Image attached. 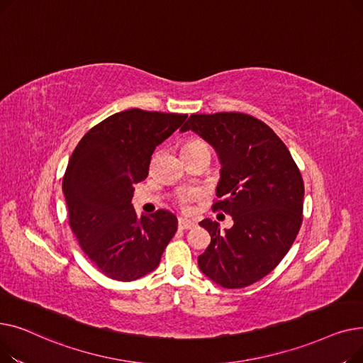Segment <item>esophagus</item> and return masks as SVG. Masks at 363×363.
<instances>
[{
	"label": "esophagus",
	"instance_id": "obj_1",
	"mask_svg": "<svg viewBox=\"0 0 363 363\" xmlns=\"http://www.w3.org/2000/svg\"><path fill=\"white\" fill-rule=\"evenodd\" d=\"M196 226L194 220H189V219H179L178 220V228L179 230H191V228Z\"/></svg>",
	"mask_w": 363,
	"mask_h": 363
}]
</instances>
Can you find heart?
Masks as SVG:
<instances>
[{
	"label": "heart",
	"instance_id": "heart-1",
	"mask_svg": "<svg viewBox=\"0 0 363 363\" xmlns=\"http://www.w3.org/2000/svg\"><path fill=\"white\" fill-rule=\"evenodd\" d=\"M201 150H208L211 151V148H208V145L203 141V140H199V138H194V140H189V141H186L185 144H184V147H182V155L184 152H196V151H201ZM196 194H185V196H179L178 197V204L182 207V208H186V204H188V201L191 200L193 197H194Z\"/></svg>",
	"mask_w": 363,
	"mask_h": 363
}]
</instances>
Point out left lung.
<instances>
[{"label": "left lung", "instance_id": "1", "mask_svg": "<svg viewBox=\"0 0 363 363\" xmlns=\"http://www.w3.org/2000/svg\"><path fill=\"white\" fill-rule=\"evenodd\" d=\"M188 129L216 148L222 170L212 208L234 219L225 233L216 220L200 222L212 240L199 268L223 289H244L277 268L300 231V169L277 133L250 114H191L181 128Z\"/></svg>", "mask_w": 363, "mask_h": 363}]
</instances>
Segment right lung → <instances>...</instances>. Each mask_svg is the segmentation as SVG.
Returning <instances> with one entry per match:
<instances>
[{"instance_id": "1", "label": "right lung", "mask_w": 363, "mask_h": 363, "mask_svg": "<svg viewBox=\"0 0 363 363\" xmlns=\"http://www.w3.org/2000/svg\"><path fill=\"white\" fill-rule=\"evenodd\" d=\"M186 114L129 108L91 128L63 177L69 225L81 249L108 278L133 281L155 271L178 219L167 211L138 219L133 184L147 178L156 147Z\"/></svg>"}]
</instances>
